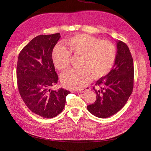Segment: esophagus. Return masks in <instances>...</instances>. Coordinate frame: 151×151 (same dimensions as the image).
Instances as JSON below:
<instances>
[{"label": "esophagus", "mask_w": 151, "mask_h": 151, "mask_svg": "<svg viewBox=\"0 0 151 151\" xmlns=\"http://www.w3.org/2000/svg\"><path fill=\"white\" fill-rule=\"evenodd\" d=\"M90 89H91V88H89V87H86L85 88H84V89H81V90H79V91H77V92L79 93H83L84 92H85L86 91L90 90Z\"/></svg>", "instance_id": "obj_1"}]
</instances>
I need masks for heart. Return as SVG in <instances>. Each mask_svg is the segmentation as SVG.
I'll return each instance as SVG.
<instances>
[{"instance_id":"1","label":"heart","mask_w":151,"mask_h":151,"mask_svg":"<svg viewBox=\"0 0 151 151\" xmlns=\"http://www.w3.org/2000/svg\"><path fill=\"white\" fill-rule=\"evenodd\" d=\"M72 52L83 54L81 69H70L61 76L65 88L77 90L83 88L92 81L94 76L101 78L108 74L116 58V50L111 42L88 34H78L66 41ZM72 53L66 47L57 44L54 47L52 58L54 65L63 70L70 65Z\"/></svg>"}]
</instances>
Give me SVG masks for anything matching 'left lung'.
Wrapping results in <instances>:
<instances>
[{
    "instance_id": "left-lung-1",
    "label": "left lung",
    "mask_w": 151,
    "mask_h": 151,
    "mask_svg": "<svg viewBox=\"0 0 151 151\" xmlns=\"http://www.w3.org/2000/svg\"><path fill=\"white\" fill-rule=\"evenodd\" d=\"M116 58L108 74L96 83L98 89L94 103L87 106L88 111L98 118L115 115L125 106L134 88V67L130 50L122 41L116 42Z\"/></svg>"
}]
</instances>
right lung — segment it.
Instances as JSON below:
<instances>
[{"label":"right lung","instance_id":"1","mask_svg":"<svg viewBox=\"0 0 151 151\" xmlns=\"http://www.w3.org/2000/svg\"><path fill=\"white\" fill-rule=\"evenodd\" d=\"M60 33L39 35L22 49L18 57L16 76L21 96L30 110L40 116L52 118L65 107L70 91L51 90L58 77L52 58Z\"/></svg>","mask_w":151,"mask_h":151}]
</instances>
